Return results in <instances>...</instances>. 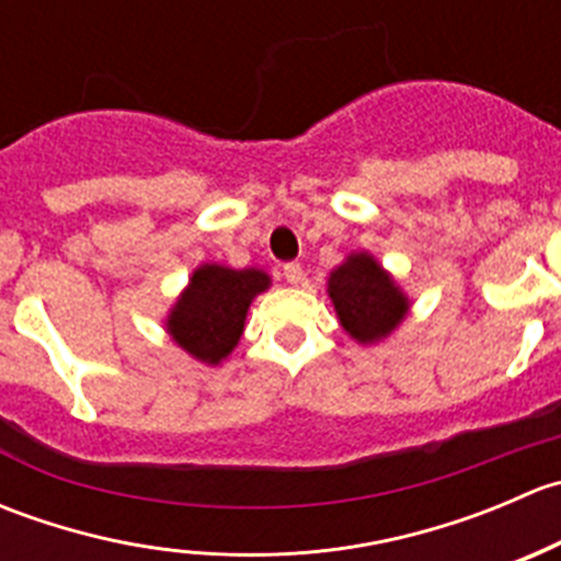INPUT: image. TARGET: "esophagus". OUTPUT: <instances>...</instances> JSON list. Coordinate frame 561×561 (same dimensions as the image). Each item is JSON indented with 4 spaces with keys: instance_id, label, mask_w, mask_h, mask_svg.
I'll return each instance as SVG.
<instances>
[{
    "instance_id": "34e87169",
    "label": "esophagus",
    "mask_w": 561,
    "mask_h": 561,
    "mask_svg": "<svg viewBox=\"0 0 561 561\" xmlns=\"http://www.w3.org/2000/svg\"><path fill=\"white\" fill-rule=\"evenodd\" d=\"M282 274H285V279L290 282V285H301L304 279V268L298 263H285L282 265Z\"/></svg>"
}]
</instances>
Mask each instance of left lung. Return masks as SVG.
Segmentation results:
<instances>
[{
    "instance_id": "1",
    "label": "left lung",
    "mask_w": 561,
    "mask_h": 561,
    "mask_svg": "<svg viewBox=\"0 0 561 561\" xmlns=\"http://www.w3.org/2000/svg\"><path fill=\"white\" fill-rule=\"evenodd\" d=\"M328 296L344 331L358 342L388 336L407 314V298L369 254H350L328 279Z\"/></svg>"
}]
</instances>
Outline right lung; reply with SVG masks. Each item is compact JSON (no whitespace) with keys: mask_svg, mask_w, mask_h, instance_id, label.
<instances>
[{"mask_svg":"<svg viewBox=\"0 0 561 561\" xmlns=\"http://www.w3.org/2000/svg\"><path fill=\"white\" fill-rule=\"evenodd\" d=\"M268 285V276L257 268L201 265L175 304L168 331L197 360L219 364L239 344L252 298Z\"/></svg>","mask_w":561,"mask_h":561,"instance_id":"add662e5","label":"right lung"}]
</instances>
